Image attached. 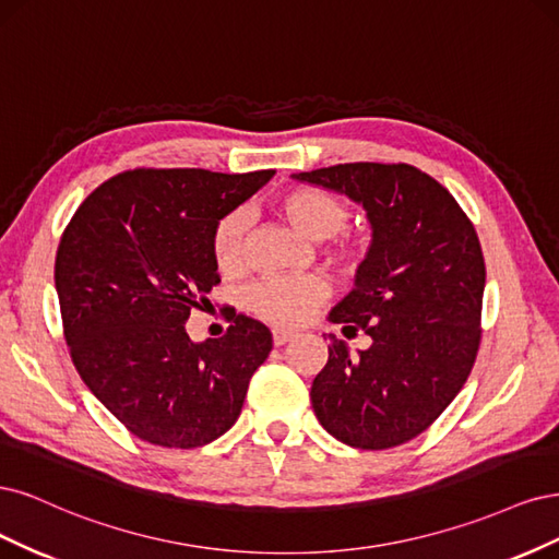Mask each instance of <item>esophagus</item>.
Here are the masks:
<instances>
[{
  "label": "esophagus",
  "mask_w": 559,
  "mask_h": 559,
  "mask_svg": "<svg viewBox=\"0 0 559 559\" xmlns=\"http://www.w3.org/2000/svg\"><path fill=\"white\" fill-rule=\"evenodd\" d=\"M272 336H274V346H283V344H287V341H290V338H295V332H293V330H281V328H276V330L272 332Z\"/></svg>",
  "instance_id": "34e87169"
}]
</instances>
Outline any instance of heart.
<instances>
[{
    "label": "heart",
    "mask_w": 559,
    "mask_h": 559,
    "mask_svg": "<svg viewBox=\"0 0 559 559\" xmlns=\"http://www.w3.org/2000/svg\"><path fill=\"white\" fill-rule=\"evenodd\" d=\"M276 211L301 237L311 241L330 239L346 225L348 211L336 197L316 188H293L276 197ZM246 215L231 211L218 221L211 237L213 260L223 272H237L243 264ZM332 255L336 262L355 266L367 255L362 239H338ZM328 297V285L316 276H272L250 287L246 299L255 316L276 325H299Z\"/></svg>",
    "instance_id": "obj_1"
}]
</instances>
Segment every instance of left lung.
<instances>
[{
  "instance_id": "1",
  "label": "left lung",
  "mask_w": 559,
  "mask_h": 559,
  "mask_svg": "<svg viewBox=\"0 0 559 559\" xmlns=\"http://www.w3.org/2000/svg\"><path fill=\"white\" fill-rule=\"evenodd\" d=\"M348 197L371 227L353 290L328 320L362 330L350 353L330 334L328 365L313 378L316 418L362 450L411 441L455 400L480 341L485 262L476 229L441 183L411 165L355 162L293 174Z\"/></svg>"
}]
</instances>
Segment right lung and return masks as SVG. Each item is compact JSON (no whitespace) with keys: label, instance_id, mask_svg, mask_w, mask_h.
<instances>
[{"label":"right lung","instance_id":"obj_1","mask_svg":"<svg viewBox=\"0 0 559 559\" xmlns=\"http://www.w3.org/2000/svg\"><path fill=\"white\" fill-rule=\"evenodd\" d=\"M274 174L124 171L67 225L56 258L67 344L83 383L134 437L200 448L237 423L272 332L234 316L225 336L192 341L186 322L221 283L215 225Z\"/></svg>","mask_w":559,"mask_h":559}]
</instances>
